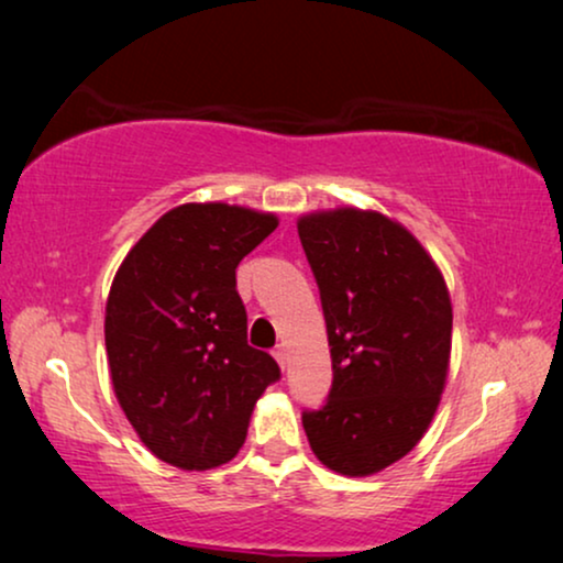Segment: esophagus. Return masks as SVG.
Segmentation results:
<instances>
[{
  "instance_id": "esophagus-1",
  "label": "esophagus",
  "mask_w": 563,
  "mask_h": 563,
  "mask_svg": "<svg viewBox=\"0 0 563 563\" xmlns=\"http://www.w3.org/2000/svg\"><path fill=\"white\" fill-rule=\"evenodd\" d=\"M274 358L279 361L282 368L287 366V351H284V345H276V349H274Z\"/></svg>"
}]
</instances>
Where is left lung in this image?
<instances>
[{
  "mask_svg": "<svg viewBox=\"0 0 563 563\" xmlns=\"http://www.w3.org/2000/svg\"><path fill=\"white\" fill-rule=\"evenodd\" d=\"M297 230L333 358L328 402L302 412L307 441L338 474H376L415 449L441 402L449 289L426 249L379 212H314Z\"/></svg>",
  "mask_w": 563,
  "mask_h": 563,
  "instance_id": "obj_1",
  "label": "left lung"
}]
</instances>
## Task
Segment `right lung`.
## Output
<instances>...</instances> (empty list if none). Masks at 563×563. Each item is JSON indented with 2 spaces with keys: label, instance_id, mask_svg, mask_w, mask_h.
<instances>
[{
  "label": "right lung",
  "instance_id": "right-lung-1",
  "mask_svg": "<svg viewBox=\"0 0 563 563\" xmlns=\"http://www.w3.org/2000/svg\"><path fill=\"white\" fill-rule=\"evenodd\" d=\"M279 225L222 202L181 205L133 245L107 299L112 387L153 456L214 468L241 451L279 364L249 345L235 268Z\"/></svg>",
  "mask_w": 563,
  "mask_h": 563
}]
</instances>
